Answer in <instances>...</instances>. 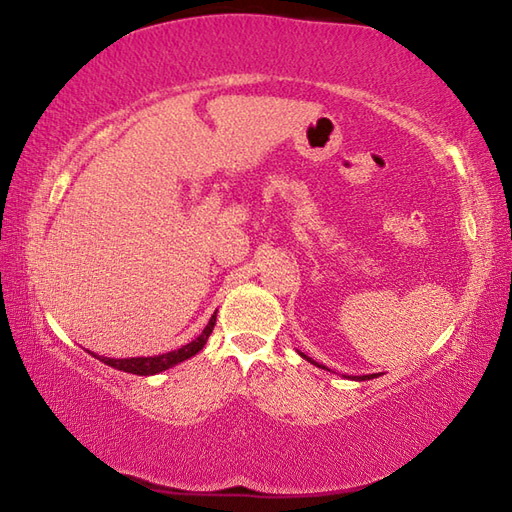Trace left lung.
<instances>
[{
  "instance_id": "1",
  "label": "left lung",
  "mask_w": 512,
  "mask_h": 512,
  "mask_svg": "<svg viewBox=\"0 0 512 512\" xmlns=\"http://www.w3.org/2000/svg\"><path fill=\"white\" fill-rule=\"evenodd\" d=\"M303 359H308L310 364H316L312 357H308V355H303V353H299ZM319 368H325V366H319ZM375 377H379V375H359V377H347V379H353V381H368V379H375Z\"/></svg>"
}]
</instances>
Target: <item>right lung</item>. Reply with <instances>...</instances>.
Here are the masks:
<instances>
[{
  "label": "right lung",
  "instance_id": "add662e5",
  "mask_svg": "<svg viewBox=\"0 0 512 512\" xmlns=\"http://www.w3.org/2000/svg\"><path fill=\"white\" fill-rule=\"evenodd\" d=\"M215 319H217V312L211 316L209 325H206L202 329V334L191 340L189 344H185V347L176 349V351H170V353H161V355H150V357H124V359H116V357H103V355H96L92 351H88L92 357L99 359V362L112 366L116 370H122V372H131V375H140V377H150V375H157V372H163L168 370L176 364L185 362V359L193 357L198 351L204 349L206 340H209L211 331L215 327Z\"/></svg>",
  "mask_w": 512,
  "mask_h": 512
}]
</instances>
